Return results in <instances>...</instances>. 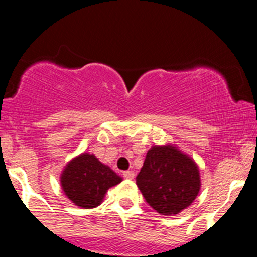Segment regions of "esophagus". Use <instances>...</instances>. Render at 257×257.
Wrapping results in <instances>:
<instances>
[{"mask_svg":"<svg viewBox=\"0 0 257 257\" xmlns=\"http://www.w3.org/2000/svg\"><path fill=\"white\" fill-rule=\"evenodd\" d=\"M123 178L124 179H129V180H132V179H134V176H135V174L133 173V172H129V170H126V172H123Z\"/></svg>","mask_w":257,"mask_h":257,"instance_id":"34e87169","label":"esophagus"}]
</instances>
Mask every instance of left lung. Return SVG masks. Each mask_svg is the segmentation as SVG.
Masks as SVG:
<instances>
[{
  "instance_id": "8db88e82",
  "label": "left lung",
  "mask_w": 257,
  "mask_h": 257,
  "mask_svg": "<svg viewBox=\"0 0 257 257\" xmlns=\"http://www.w3.org/2000/svg\"><path fill=\"white\" fill-rule=\"evenodd\" d=\"M144 198L161 215H176L198 196L199 169L191 157L173 145L152 146L137 176Z\"/></svg>"
}]
</instances>
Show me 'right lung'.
<instances>
[{"instance_id": "obj_1", "label": "right lung", "mask_w": 257, "mask_h": 257, "mask_svg": "<svg viewBox=\"0 0 257 257\" xmlns=\"http://www.w3.org/2000/svg\"><path fill=\"white\" fill-rule=\"evenodd\" d=\"M122 178L94 155L82 153L67 163L60 182L64 193L79 208L90 209L101 204L106 192L118 185Z\"/></svg>"}]
</instances>
